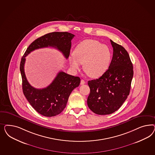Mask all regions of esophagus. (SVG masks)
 <instances>
[{"mask_svg":"<svg viewBox=\"0 0 155 155\" xmlns=\"http://www.w3.org/2000/svg\"><path fill=\"white\" fill-rule=\"evenodd\" d=\"M85 84V81L84 80H81V84Z\"/></svg>","mask_w":155,"mask_h":155,"instance_id":"34e87169","label":"esophagus"}]
</instances>
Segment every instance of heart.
<instances>
[{"label":"heart","mask_w":155,"mask_h":155,"mask_svg":"<svg viewBox=\"0 0 155 155\" xmlns=\"http://www.w3.org/2000/svg\"><path fill=\"white\" fill-rule=\"evenodd\" d=\"M69 57L71 66L74 71L84 64V71L91 77H98L107 71L111 60V52L108 46L92 39L80 42Z\"/></svg>","instance_id":"heart-1"}]
</instances>
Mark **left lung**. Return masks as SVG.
<instances>
[{
    "mask_svg": "<svg viewBox=\"0 0 155 155\" xmlns=\"http://www.w3.org/2000/svg\"><path fill=\"white\" fill-rule=\"evenodd\" d=\"M113 48L111 64L103 75L88 81V107L98 115H108L121 107L130 94L133 65L124 48L110 40Z\"/></svg>",
    "mask_w": 155,
    "mask_h": 155,
    "instance_id": "obj_1",
    "label": "left lung"
}]
</instances>
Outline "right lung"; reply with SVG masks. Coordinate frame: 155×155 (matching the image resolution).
Returning <instances> with one entry per match:
<instances>
[{
	"mask_svg": "<svg viewBox=\"0 0 155 155\" xmlns=\"http://www.w3.org/2000/svg\"><path fill=\"white\" fill-rule=\"evenodd\" d=\"M74 36L66 32L46 34L32 42L21 58L20 71L24 95L32 107L43 116L51 117L60 114L65 108L71 91L80 85L81 80L61 71L47 87L36 89L29 84L25 74V57L35 49L49 47L56 48L67 59L70 54L71 40Z\"/></svg>",
	"mask_w": 155,
	"mask_h": 155,
	"instance_id": "add662e5",
	"label": "right lung"
}]
</instances>
